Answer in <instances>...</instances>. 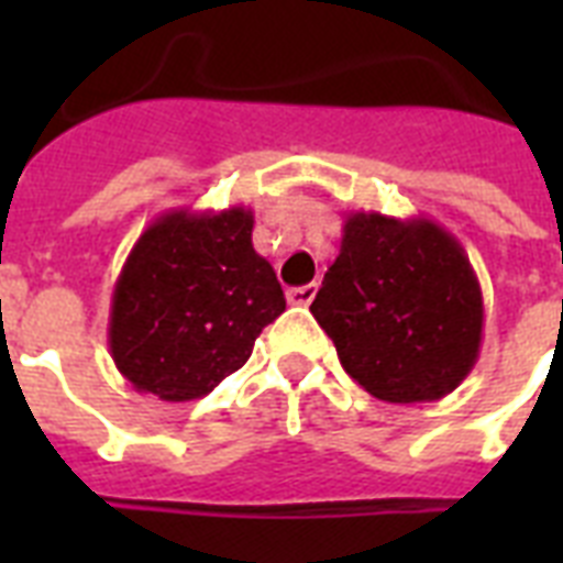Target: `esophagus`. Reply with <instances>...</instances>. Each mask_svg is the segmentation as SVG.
<instances>
[{
    "label": "esophagus",
    "instance_id": "34e87169",
    "mask_svg": "<svg viewBox=\"0 0 563 563\" xmlns=\"http://www.w3.org/2000/svg\"><path fill=\"white\" fill-rule=\"evenodd\" d=\"M318 283H307V286H295V289L286 291V298H289L291 307H309L312 298H316Z\"/></svg>",
    "mask_w": 563,
    "mask_h": 563
}]
</instances>
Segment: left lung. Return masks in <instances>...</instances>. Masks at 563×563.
<instances>
[{
	"label": "left lung",
	"mask_w": 563,
	"mask_h": 563,
	"mask_svg": "<svg viewBox=\"0 0 563 563\" xmlns=\"http://www.w3.org/2000/svg\"><path fill=\"white\" fill-rule=\"evenodd\" d=\"M309 312L376 400L432 402L479 360L485 303L462 242L432 219L347 212Z\"/></svg>",
	"instance_id": "obj_1"
}]
</instances>
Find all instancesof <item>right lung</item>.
<instances>
[{
  "label": "right lung",
  "instance_id": "obj_1",
  "mask_svg": "<svg viewBox=\"0 0 563 563\" xmlns=\"http://www.w3.org/2000/svg\"><path fill=\"white\" fill-rule=\"evenodd\" d=\"M247 207L157 216L113 286L108 347L136 391L198 400L251 360L286 309L272 263L254 251Z\"/></svg>",
  "mask_w": 563,
  "mask_h": 563
}]
</instances>
